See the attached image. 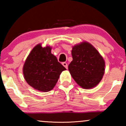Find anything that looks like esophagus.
Segmentation results:
<instances>
[{
  "label": "esophagus",
  "instance_id": "esophagus-1",
  "mask_svg": "<svg viewBox=\"0 0 126 126\" xmlns=\"http://www.w3.org/2000/svg\"><path fill=\"white\" fill-rule=\"evenodd\" d=\"M62 64H63V66H64L65 68H66V69H68V64H67V63H65V62H63V63H62Z\"/></svg>",
  "mask_w": 126,
  "mask_h": 126
}]
</instances>
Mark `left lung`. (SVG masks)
Instances as JSON below:
<instances>
[{
    "label": "left lung",
    "instance_id": "8db88e82",
    "mask_svg": "<svg viewBox=\"0 0 126 126\" xmlns=\"http://www.w3.org/2000/svg\"><path fill=\"white\" fill-rule=\"evenodd\" d=\"M73 60L68 69L76 82L85 89L94 87L99 83L104 73V60L97 50L84 42L73 46Z\"/></svg>",
    "mask_w": 126,
    "mask_h": 126
}]
</instances>
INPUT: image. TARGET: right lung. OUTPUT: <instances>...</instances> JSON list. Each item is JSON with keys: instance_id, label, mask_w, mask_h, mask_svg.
I'll return each instance as SVG.
<instances>
[{"instance_id": "right-lung-1", "label": "right lung", "mask_w": 126, "mask_h": 126, "mask_svg": "<svg viewBox=\"0 0 126 126\" xmlns=\"http://www.w3.org/2000/svg\"><path fill=\"white\" fill-rule=\"evenodd\" d=\"M50 46H35L26 60L23 68L25 79L31 87L42 92L51 91L60 74L66 68L51 53Z\"/></svg>"}]
</instances>
